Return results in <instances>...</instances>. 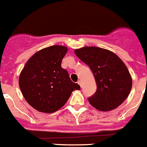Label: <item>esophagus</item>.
I'll return each mask as SVG.
<instances>
[{"instance_id": "esophagus-1", "label": "esophagus", "mask_w": 147, "mask_h": 147, "mask_svg": "<svg viewBox=\"0 0 147 147\" xmlns=\"http://www.w3.org/2000/svg\"><path fill=\"white\" fill-rule=\"evenodd\" d=\"M77 83H78V84L80 85V86H82V81H81L80 80H79L78 82H77Z\"/></svg>"}]
</instances>
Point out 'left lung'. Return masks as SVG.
I'll return each mask as SVG.
<instances>
[{
    "instance_id": "8db88e82",
    "label": "left lung",
    "mask_w": 147,
    "mask_h": 147,
    "mask_svg": "<svg viewBox=\"0 0 147 147\" xmlns=\"http://www.w3.org/2000/svg\"><path fill=\"white\" fill-rule=\"evenodd\" d=\"M92 71L97 91L88 102L100 111H110L124 102L130 94L132 79L125 63L111 51L84 47L74 51Z\"/></svg>"
}]
</instances>
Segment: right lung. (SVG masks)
Wrapping results in <instances>:
<instances>
[{
	"instance_id": "1",
	"label": "right lung",
	"mask_w": 147,
	"mask_h": 147,
	"mask_svg": "<svg viewBox=\"0 0 147 147\" xmlns=\"http://www.w3.org/2000/svg\"><path fill=\"white\" fill-rule=\"evenodd\" d=\"M67 52V48L60 45L44 48L33 55L20 73L23 96L40 112H55L66 104L73 91L80 88L61 66Z\"/></svg>"
}]
</instances>
